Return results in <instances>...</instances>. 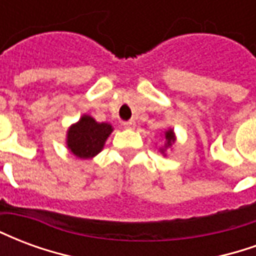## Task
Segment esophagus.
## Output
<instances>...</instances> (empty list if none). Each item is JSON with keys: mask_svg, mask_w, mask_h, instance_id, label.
Masks as SVG:
<instances>
[{"mask_svg": "<svg viewBox=\"0 0 256 256\" xmlns=\"http://www.w3.org/2000/svg\"><path fill=\"white\" fill-rule=\"evenodd\" d=\"M123 128H136V120H128V122H123Z\"/></svg>", "mask_w": 256, "mask_h": 256, "instance_id": "34e87169", "label": "esophagus"}]
</instances>
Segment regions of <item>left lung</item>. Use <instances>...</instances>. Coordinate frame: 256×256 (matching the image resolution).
Returning a JSON list of instances; mask_svg holds the SVG:
<instances>
[{
	"label": "left lung",
	"mask_w": 256,
	"mask_h": 256,
	"mask_svg": "<svg viewBox=\"0 0 256 256\" xmlns=\"http://www.w3.org/2000/svg\"><path fill=\"white\" fill-rule=\"evenodd\" d=\"M166 141L167 144L166 146H170V145L174 142V133H172V130H168V132H166ZM164 150H162V152H163Z\"/></svg>",
	"instance_id": "8db88e82"
}]
</instances>
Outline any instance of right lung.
<instances>
[{
	"label": "right lung",
	"mask_w": 256,
	"mask_h": 256,
	"mask_svg": "<svg viewBox=\"0 0 256 256\" xmlns=\"http://www.w3.org/2000/svg\"><path fill=\"white\" fill-rule=\"evenodd\" d=\"M111 133V124L97 123L93 118L84 115L78 123L72 124L68 130L67 145L75 156L89 159L102 150L106 140Z\"/></svg>",
	"instance_id": "right-lung-1"
}]
</instances>
